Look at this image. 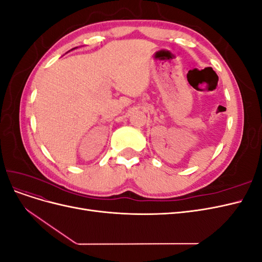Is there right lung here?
Listing matches in <instances>:
<instances>
[{"mask_svg": "<svg viewBox=\"0 0 262 262\" xmlns=\"http://www.w3.org/2000/svg\"><path fill=\"white\" fill-rule=\"evenodd\" d=\"M76 48H77V47H75V48H73V49H71V50H74V49H76ZM71 50H70V51H71Z\"/></svg>", "mask_w": 262, "mask_h": 262, "instance_id": "1", "label": "right lung"}]
</instances>
